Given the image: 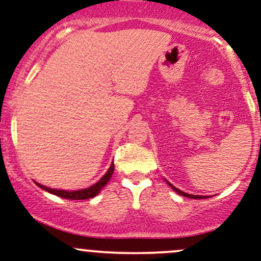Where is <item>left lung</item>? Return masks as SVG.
I'll return each mask as SVG.
<instances>
[{"label": "left lung", "instance_id": "obj_1", "mask_svg": "<svg viewBox=\"0 0 261 261\" xmlns=\"http://www.w3.org/2000/svg\"><path fill=\"white\" fill-rule=\"evenodd\" d=\"M167 184H169L170 186H171L172 189H174V191H176L177 194H180V195H182V196H186V197H190V199H205V197L206 196H200V195H191V194H186V193H184V191H181V190H179V189H176L175 188V186H172L171 184L169 182V181H166Z\"/></svg>", "mask_w": 261, "mask_h": 261}]
</instances>
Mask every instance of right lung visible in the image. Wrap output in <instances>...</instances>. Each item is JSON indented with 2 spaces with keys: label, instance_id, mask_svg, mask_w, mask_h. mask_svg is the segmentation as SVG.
Returning <instances> with one entry per match:
<instances>
[{
  "label": "right lung",
  "instance_id": "right-lung-1",
  "mask_svg": "<svg viewBox=\"0 0 261 261\" xmlns=\"http://www.w3.org/2000/svg\"><path fill=\"white\" fill-rule=\"evenodd\" d=\"M114 169H115V165H114V163H112L111 166H110V169L108 170V172H106V174L103 175V176L101 177V179L98 180L97 182L94 184L92 186H90V188L82 189V190H75V191L57 190V189H50V188H47V186H43V185H41V184H38V182H36V184L38 186H40L41 189H43V190L48 191V193L54 194V195L64 197V199L86 200V199H90V197L96 196L98 193H100L101 189L105 188V185L108 184V181L111 179L112 174H114Z\"/></svg>",
  "mask_w": 261,
  "mask_h": 261
}]
</instances>
